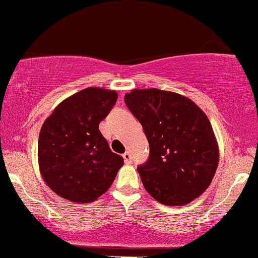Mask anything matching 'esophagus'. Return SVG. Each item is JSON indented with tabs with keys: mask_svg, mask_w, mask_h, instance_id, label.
Listing matches in <instances>:
<instances>
[{
	"mask_svg": "<svg viewBox=\"0 0 258 258\" xmlns=\"http://www.w3.org/2000/svg\"><path fill=\"white\" fill-rule=\"evenodd\" d=\"M122 156H123V160H125L126 164H131V162H132V155H131V153L126 152L125 154H123Z\"/></svg>",
	"mask_w": 258,
	"mask_h": 258,
	"instance_id": "1",
	"label": "esophagus"
}]
</instances>
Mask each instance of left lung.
Masks as SVG:
<instances>
[{
    "label": "left lung",
    "instance_id": "1",
    "mask_svg": "<svg viewBox=\"0 0 258 258\" xmlns=\"http://www.w3.org/2000/svg\"><path fill=\"white\" fill-rule=\"evenodd\" d=\"M125 103L149 143V158L137 167L148 193L168 206L185 205L203 194L220 156L205 112L186 97L158 88L133 90Z\"/></svg>",
    "mask_w": 258,
    "mask_h": 258
}]
</instances>
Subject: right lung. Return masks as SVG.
<instances>
[{"label": "right lung", "mask_w": 258, "mask_h": 258, "mask_svg": "<svg viewBox=\"0 0 258 258\" xmlns=\"http://www.w3.org/2000/svg\"><path fill=\"white\" fill-rule=\"evenodd\" d=\"M117 100L115 91L88 87L59 104L38 137V165L44 182L74 203H91L114 182L123 158L112 153L99 131Z\"/></svg>", "instance_id": "1"}]
</instances>
